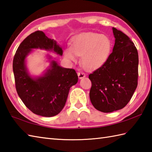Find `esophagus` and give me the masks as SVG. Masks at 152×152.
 <instances>
[{
  "instance_id": "34e87169",
  "label": "esophagus",
  "mask_w": 152,
  "mask_h": 152,
  "mask_svg": "<svg viewBox=\"0 0 152 152\" xmlns=\"http://www.w3.org/2000/svg\"><path fill=\"white\" fill-rule=\"evenodd\" d=\"M78 76L80 79H82L83 78H84V77H86V74L83 72H78Z\"/></svg>"
}]
</instances>
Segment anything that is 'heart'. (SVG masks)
Listing matches in <instances>:
<instances>
[{"label":"heart","instance_id":"1","mask_svg":"<svg viewBox=\"0 0 152 152\" xmlns=\"http://www.w3.org/2000/svg\"><path fill=\"white\" fill-rule=\"evenodd\" d=\"M112 42L105 35L96 33H83L73 38L70 49L64 51V56L70 61L76 60V55L81 56V62L86 68L99 67L108 58Z\"/></svg>","mask_w":152,"mask_h":152}]
</instances>
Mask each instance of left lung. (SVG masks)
Returning <instances> with one entry per match:
<instances>
[{
    "label": "left lung",
    "mask_w": 152,
    "mask_h": 152,
    "mask_svg": "<svg viewBox=\"0 0 152 152\" xmlns=\"http://www.w3.org/2000/svg\"><path fill=\"white\" fill-rule=\"evenodd\" d=\"M113 52L102 66L89 75L92 105L103 113L124 108L138 86V54L134 44L123 32L113 28Z\"/></svg>",
    "instance_id": "obj_1"
}]
</instances>
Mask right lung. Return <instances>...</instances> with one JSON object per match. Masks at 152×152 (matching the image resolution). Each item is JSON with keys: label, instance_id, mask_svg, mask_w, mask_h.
<instances>
[{"label": "right lung", "instance_id": "obj_1", "mask_svg": "<svg viewBox=\"0 0 152 152\" xmlns=\"http://www.w3.org/2000/svg\"><path fill=\"white\" fill-rule=\"evenodd\" d=\"M54 50L62 55L56 42L41 31L28 35L18 48L13 59V72L17 93L24 105L34 113L50 117L58 115L65 105L70 88L78 82L75 70L62 68L53 61L43 76L29 75L25 58L32 49Z\"/></svg>", "mask_w": 152, "mask_h": 152}]
</instances>
